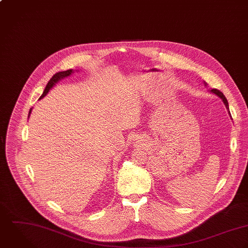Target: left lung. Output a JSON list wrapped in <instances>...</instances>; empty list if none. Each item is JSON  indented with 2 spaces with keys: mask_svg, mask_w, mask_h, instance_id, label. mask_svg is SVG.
I'll use <instances>...</instances> for the list:
<instances>
[{
  "mask_svg": "<svg viewBox=\"0 0 248 248\" xmlns=\"http://www.w3.org/2000/svg\"><path fill=\"white\" fill-rule=\"evenodd\" d=\"M213 93H215L217 96H218L220 99L223 100V102H224V104H225V106H226V108L229 110V108H228V101H227V99L226 98L224 97V95L219 91V90H217V89H212L211 90ZM229 114H230V111H229ZM231 115V114H230Z\"/></svg>",
  "mask_w": 248,
  "mask_h": 248,
  "instance_id": "left-lung-1",
  "label": "left lung"
}]
</instances>
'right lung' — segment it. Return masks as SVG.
Segmentation results:
<instances>
[{
	"label": "right lung",
	"instance_id": "add662e5",
	"mask_svg": "<svg viewBox=\"0 0 248 248\" xmlns=\"http://www.w3.org/2000/svg\"><path fill=\"white\" fill-rule=\"evenodd\" d=\"M72 73H73V71H72V70H67V71H64V72H58V73H56L55 75H53V76H52V78H50V81L48 82V84H47V86H46V88H45V90H44V92H43L42 96L40 97V99L44 98V97L48 94V92H49L50 89L53 87V85H54L57 81H59L61 78H66V77L70 76ZM31 112V109L30 110L29 117H30Z\"/></svg>",
	"mask_w": 248,
	"mask_h": 248
}]
</instances>
